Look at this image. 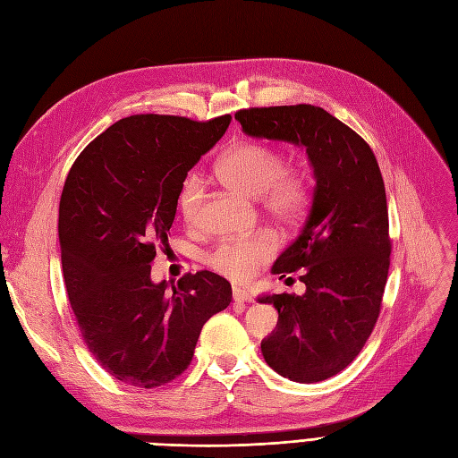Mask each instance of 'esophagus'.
Returning <instances> with one entry per match:
<instances>
[{
	"mask_svg": "<svg viewBox=\"0 0 458 458\" xmlns=\"http://www.w3.org/2000/svg\"><path fill=\"white\" fill-rule=\"evenodd\" d=\"M233 300L239 301V303H250V301H252V296L248 294L246 290H242V288H239V286H234V288H233Z\"/></svg>",
	"mask_w": 458,
	"mask_h": 458,
	"instance_id": "1",
	"label": "esophagus"
}]
</instances>
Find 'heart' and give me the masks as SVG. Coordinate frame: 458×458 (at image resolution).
Listing matches in <instances>:
<instances>
[{
  "label": "heart",
  "instance_id": "obj_1",
  "mask_svg": "<svg viewBox=\"0 0 458 458\" xmlns=\"http://www.w3.org/2000/svg\"><path fill=\"white\" fill-rule=\"evenodd\" d=\"M221 183L258 197L261 210L276 224L296 225L308 214L313 200V182L303 165L286 164L284 152L266 141L246 140L233 145L216 165ZM202 183L191 174L177 195V210L187 224L199 217ZM279 239L271 231H258L246 239H225L204 256L206 266L234 283H246L273 259Z\"/></svg>",
  "mask_w": 458,
  "mask_h": 458
}]
</instances>
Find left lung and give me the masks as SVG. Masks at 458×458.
Masks as SVG:
<instances>
[{
    "label": "left lung",
    "mask_w": 458,
    "mask_h": 458,
    "mask_svg": "<svg viewBox=\"0 0 458 458\" xmlns=\"http://www.w3.org/2000/svg\"><path fill=\"white\" fill-rule=\"evenodd\" d=\"M234 118L248 135L303 145L313 164L310 212L273 266L281 276L300 271L308 290L259 298L279 311L261 353L284 378L327 380L363 350L382 310L392 239L377 157L321 106H250Z\"/></svg>",
    "instance_id": "obj_1"
}]
</instances>
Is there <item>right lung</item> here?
<instances>
[{"label":"right lung","mask_w":458,"mask_h":458,"mask_svg":"<svg viewBox=\"0 0 458 458\" xmlns=\"http://www.w3.org/2000/svg\"><path fill=\"white\" fill-rule=\"evenodd\" d=\"M231 114L197 122L170 114L122 118L80 152L59 204L66 294L88 350L110 377L158 387L183 374L204 323L231 303L212 271L150 281L168 250L187 172L229 128Z\"/></svg>","instance_id":"add662e5"}]
</instances>
